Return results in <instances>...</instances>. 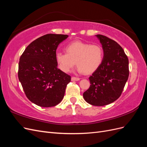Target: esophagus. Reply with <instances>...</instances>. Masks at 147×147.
<instances>
[{
  "mask_svg": "<svg viewBox=\"0 0 147 147\" xmlns=\"http://www.w3.org/2000/svg\"><path fill=\"white\" fill-rule=\"evenodd\" d=\"M80 80V78H77V77H72V78H71V80L72 81H78Z\"/></svg>",
  "mask_w": 147,
  "mask_h": 147,
  "instance_id": "1",
  "label": "esophagus"
}]
</instances>
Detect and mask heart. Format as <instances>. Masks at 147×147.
<instances>
[{
    "label": "heart",
    "mask_w": 147,
    "mask_h": 147,
    "mask_svg": "<svg viewBox=\"0 0 147 147\" xmlns=\"http://www.w3.org/2000/svg\"><path fill=\"white\" fill-rule=\"evenodd\" d=\"M66 53L57 51L55 59L59 68L64 72H70L75 64L78 72L90 74L99 68L104 59V51L98 44L75 41L65 47Z\"/></svg>",
    "instance_id": "1"
}]
</instances>
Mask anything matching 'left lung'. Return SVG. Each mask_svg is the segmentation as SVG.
I'll return each instance as SVG.
<instances>
[{
    "instance_id": "1",
    "label": "left lung",
    "mask_w": 147,
    "mask_h": 147,
    "mask_svg": "<svg viewBox=\"0 0 147 147\" xmlns=\"http://www.w3.org/2000/svg\"><path fill=\"white\" fill-rule=\"evenodd\" d=\"M104 51L103 61L89 79L90 87L84 99L95 106L112 103L121 96L129 77V61L118 43L102 35H96Z\"/></svg>"
}]
</instances>
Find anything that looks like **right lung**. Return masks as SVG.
<instances>
[{
  "label": "right lung",
  "instance_id": "right-lung-1",
  "mask_svg": "<svg viewBox=\"0 0 147 147\" xmlns=\"http://www.w3.org/2000/svg\"><path fill=\"white\" fill-rule=\"evenodd\" d=\"M67 35L48 34L35 40L20 59L18 78L28 99L42 107L60 103L70 75L57 68L55 54Z\"/></svg>",
  "mask_w": 147,
  "mask_h": 147
}]
</instances>
